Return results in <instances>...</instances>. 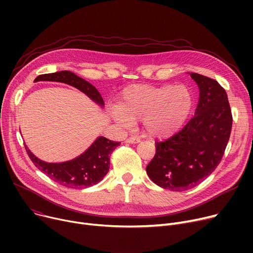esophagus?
Segmentation results:
<instances>
[{
  "mask_svg": "<svg viewBox=\"0 0 253 253\" xmlns=\"http://www.w3.org/2000/svg\"><path fill=\"white\" fill-rule=\"evenodd\" d=\"M139 141H140V138H137V137H134V136L128 137L126 139V142H128V143H138Z\"/></svg>",
  "mask_w": 253,
  "mask_h": 253,
  "instance_id": "esophagus-1",
  "label": "esophagus"
}]
</instances>
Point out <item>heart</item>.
Listing matches in <instances>:
<instances>
[{
  "label": "heart",
  "instance_id": "heart-1",
  "mask_svg": "<svg viewBox=\"0 0 253 253\" xmlns=\"http://www.w3.org/2000/svg\"><path fill=\"white\" fill-rule=\"evenodd\" d=\"M193 108L191 91L182 85L135 84L125 88L113 114L117 121L131 126L141 120L153 137H168L187 121Z\"/></svg>",
  "mask_w": 253,
  "mask_h": 253
}]
</instances>
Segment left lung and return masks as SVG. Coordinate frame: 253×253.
<instances>
[{
	"instance_id": "1",
	"label": "left lung",
	"mask_w": 253,
	"mask_h": 253,
	"mask_svg": "<svg viewBox=\"0 0 253 253\" xmlns=\"http://www.w3.org/2000/svg\"><path fill=\"white\" fill-rule=\"evenodd\" d=\"M190 75L200 89L195 115L177 133L156 142V154L147 166L156 184L174 192L196 187L215 170L233 124L225 90L213 79Z\"/></svg>"
}]
</instances>
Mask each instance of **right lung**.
Here are the masks:
<instances>
[{"mask_svg":"<svg viewBox=\"0 0 253 253\" xmlns=\"http://www.w3.org/2000/svg\"><path fill=\"white\" fill-rule=\"evenodd\" d=\"M38 81H52L69 84L84 92L97 104L103 106L104 102L97 89L84 79L72 72L62 71L52 74L40 75L35 79ZM121 142L110 140L99 136L88 150L71 161L62 163H47L37 158L29 148L26 152L33 163L39 170L49 176L52 180L71 189H85L99 182L110 169V155Z\"/></svg>","mask_w":253,"mask_h":253,"instance_id":"obj_1","label":"right lung"}]
</instances>
